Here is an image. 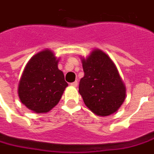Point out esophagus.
<instances>
[{"label": "esophagus", "mask_w": 154, "mask_h": 154, "mask_svg": "<svg viewBox=\"0 0 154 154\" xmlns=\"http://www.w3.org/2000/svg\"><path fill=\"white\" fill-rule=\"evenodd\" d=\"M70 85H72V86H74V87H76L77 85H78V81L76 80V81H75V82H73V83L70 84Z\"/></svg>", "instance_id": "obj_1"}]
</instances>
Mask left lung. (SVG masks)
I'll list each match as a JSON object with an SVG mask.
<instances>
[{
	"label": "left lung",
	"instance_id": "obj_1",
	"mask_svg": "<svg viewBox=\"0 0 154 154\" xmlns=\"http://www.w3.org/2000/svg\"><path fill=\"white\" fill-rule=\"evenodd\" d=\"M81 62L85 75L79 92L85 106L100 116L115 113L126 99V86L115 63L98 48L86 58L81 57Z\"/></svg>",
	"mask_w": 154,
	"mask_h": 154
}]
</instances>
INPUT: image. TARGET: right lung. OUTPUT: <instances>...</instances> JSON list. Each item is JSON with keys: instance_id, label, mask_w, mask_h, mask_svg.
Here are the masks:
<instances>
[{"instance_id": "obj_1", "label": "right lung", "mask_w": 154, "mask_h": 154, "mask_svg": "<svg viewBox=\"0 0 154 154\" xmlns=\"http://www.w3.org/2000/svg\"><path fill=\"white\" fill-rule=\"evenodd\" d=\"M59 59L44 49L27 62L18 85V96L23 105L35 113H47L61 99L68 83L58 68Z\"/></svg>"}]
</instances>
